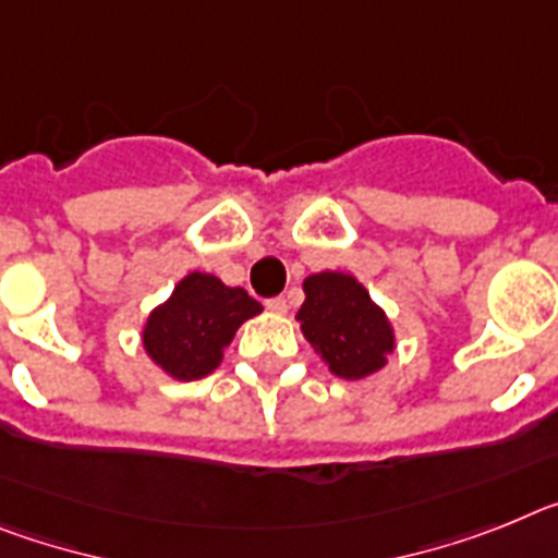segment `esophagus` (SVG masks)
<instances>
[{"label": "esophagus", "mask_w": 558, "mask_h": 558, "mask_svg": "<svg viewBox=\"0 0 558 558\" xmlns=\"http://www.w3.org/2000/svg\"><path fill=\"white\" fill-rule=\"evenodd\" d=\"M266 308H269L272 314H286V312H289V300H286V298L266 300Z\"/></svg>", "instance_id": "esophagus-1"}]
</instances>
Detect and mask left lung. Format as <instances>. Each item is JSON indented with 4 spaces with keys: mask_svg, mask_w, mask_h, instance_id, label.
<instances>
[{
    "mask_svg": "<svg viewBox=\"0 0 558 558\" xmlns=\"http://www.w3.org/2000/svg\"><path fill=\"white\" fill-rule=\"evenodd\" d=\"M306 300L298 319L303 337L339 379H365L387 365L396 333L365 286L345 272H317L303 280Z\"/></svg>",
    "mask_w": 558,
    "mask_h": 558,
    "instance_id": "left-lung-1",
    "label": "left lung"
}]
</instances>
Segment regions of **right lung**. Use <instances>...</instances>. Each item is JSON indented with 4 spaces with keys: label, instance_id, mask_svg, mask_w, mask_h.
<instances>
[{
    "label": "right lung",
    "instance_id": "1",
    "mask_svg": "<svg viewBox=\"0 0 558 558\" xmlns=\"http://www.w3.org/2000/svg\"><path fill=\"white\" fill-rule=\"evenodd\" d=\"M264 312L258 300L216 275L191 272L145 319L143 348L154 365L179 381L202 379L225 360L241 323Z\"/></svg>",
    "mask_w": 558,
    "mask_h": 558
}]
</instances>
